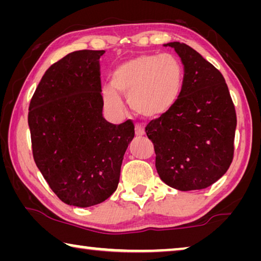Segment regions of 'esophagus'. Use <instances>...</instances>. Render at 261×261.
<instances>
[{"mask_svg":"<svg viewBox=\"0 0 261 261\" xmlns=\"http://www.w3.org/2000/svg\"><path fill=\"white\" fill-rule=\"evenodd\" d=\"M135 132H136V136H139V137L144 136L145 135V127L141 124H136Z\"/></svg>","mask_w":261,"mask_h":261,"instance_id":"1","label":"esophagus"}]
</instances>
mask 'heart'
Returning <instances> with one entry per match:
<instances>
[{
    "label": "heart",
    "mask_w": 261,
    "mask_h": 261,
    "mask_svg": "<svg viewBox=\"0 0 261 261\" xmlns=\"http://www.w3.org/2000/svg\"><path fill=\"white\" fill-rule=\"evenodd\" d=\"M183 77V67L176 56L140 55L118 65L112 74V84L118 92L129 98L130 106L137 114L159 117L169 112L179 98ZM114 90L105 87L103 100L110 112L120 116L124 105Z\"/></svg>",
    "instance_id": "b5f03b06"
}]
</instances>
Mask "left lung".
I'll return each mask as SVG.
<instances>
[{
    "mask_svg": "<svg viewBox=\"0 0 261 261\" xmlns=\"http://www.w3.org/2000/svg\"><path fill=\"white\" fill-rule=\"evenodd\" d=\"M184 65L179 98L147 124L160 178L179 191L208 188L233 158L236 112L218 69L185 43L169 42Z\"/></svg>",
    "mask_w": 261,
    "mask_h": 261,
    "instance_id": "left-lung-1",
    "label": "left lung"
}]
</instances>
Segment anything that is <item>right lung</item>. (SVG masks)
<instances>
[{"instance_id":"1","label":"right lung","mask_w":261,"mask_h":261,"mask_svg":"<svg viewBox=\"0 0 261 261\" xmlns=\"http://www.w3.org/2000/svg\"><path fill=\"white\" fill-rule=\"evenodd\" d=\"M103 54L77 50L50 65L29 107L35 165L70 206L98 205L116 191L123 156L135 137L130 120L116 125L102 116Z\"/></svg>"}]
</instances>
